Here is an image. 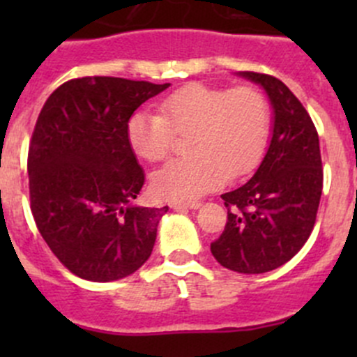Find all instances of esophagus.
Here are the masks:
<instances>
[{"instance_id":"esophagus-1","label":"esophagus","mask_w":357,"mask_h":357,"mask_svg":"<svg viewBox=\"0 0 357 357\" xmlns=\"http://www.w3.org/2000/svg\"><path fill=\"white\" fill-rule=\"evenodd\" d=\"M200 202L193 200V202H171V207L174 211H179V208H199L200 207Z\"/></svg>"}]
</instances>
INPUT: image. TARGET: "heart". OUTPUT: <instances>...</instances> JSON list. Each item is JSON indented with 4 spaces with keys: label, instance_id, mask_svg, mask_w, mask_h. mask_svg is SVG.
<instances>
[{
    "label": "heart",
    "instance_id": "obj_1",
    "mask_svg": "<svg viewBox=\"0 0 357 357\" xmlns=\"http://www.w3.org/2000/svg\"><path fill=\"white\" fill-rule=\"evenodd\" d=\"M271 110L254 86L235 89L207 84L183 86L165 96L160 114L138 110L126 131L139 157L158 162L171 153L176 135L188 136L190 157L167 162L152 176L158 199L195 200L226 179L254 171L269 138Z\"/></svg>",
    "mask_w": 357,
    "mask_h": 357
}]
</instances>
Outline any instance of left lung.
Wrapping results in <instances>:
<instances>
[{
    "label": "left lung",
    "mask_w": 357,
    "mask_h": 357,
    "mask_svg": "<svg viewBox=\"0 0 357 357\" xmlns=\"http://www.w3.org/2000/svg\"><path fill=\"white\" fill-rule=\"evenodd\" d=\"M238 75L268 95L271 142L245 185L221 195L228 222L211 252L231 271L259 275L289 262L307 242L321 199V153L307 110L280 79L257 72Z\"/></svg>",
    "instance_id": "8db88e82"
}]
</instances>
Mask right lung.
<instances>
[{
    "mask_svg": "<svg viewBox=\"0 0 357 357\" xmlns=\"http://www.w3.org/2000/svg\"><path fill=\"white\" fill-rule=\"evenodd\" d=\"M169 86L105 75L72 79L41 109L27 157L31 211L53 254L79 278H126L152 254L169 207L132 204L145 172L126 126Z\"/></svg>",
    "mask_w": 357,
    "mask_h": 357,
    "instance_id": "obj_1",
    "label": "right lung"
}]
</instances>
